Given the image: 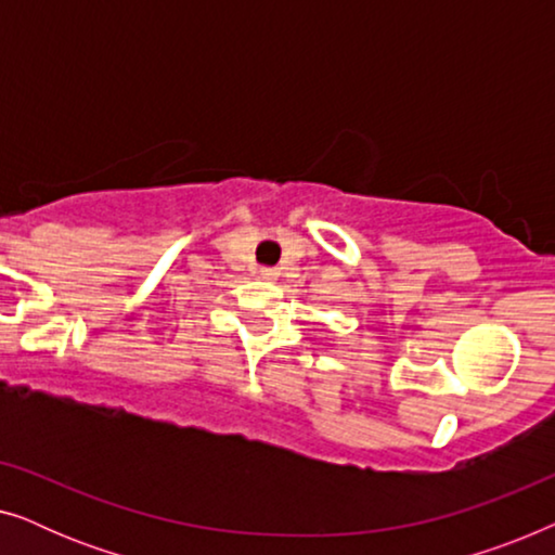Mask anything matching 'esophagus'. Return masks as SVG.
<instances>
[{
  "label": "esophagus",
  "instance_id": "1",
  "mask_svg": "<svg viewBox=\"0 0 555 555\" xmlns=\"http://www.w3.org/2000/svg\"><path fill=\"white\" fill-rule=\"evenodd\" d=\"M260 275L264 280H278L280 278V270L278 268H260Z\"/></svg>",
  "mask_w": 555,
  "mask_h": 555
}]
</instances>
